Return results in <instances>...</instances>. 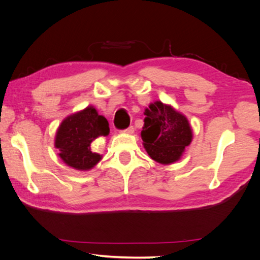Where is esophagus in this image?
Instances as JSON below:
<instances>
[{"label":"esophagus","instance_id":"34e87169","mask_svg":"<svg viewBox=\"0 0 260 260\" xmlns=\"http://www.w3.org/2000/svg\"><path fill=\"white\" fill-rule=\"evenodd\" d=\"M123 132H124V133H127V134H133L134 133V126L127 127V128H125Z\"/></svg>","mask_w":260,"mask_h":260}]
</instances>
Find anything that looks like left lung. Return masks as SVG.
<instances>
[{
    "label": "left lung",
    "instance_id": "8db88e82",
    "mask_svg": "<svg viewBox=\"0 0 260 260\" xmlns=\"http://www.w3.org/2000/svg\"><path fill=\"white\" fill-rule=\"evenodd\" d=\"M144 114L141 136L148 155L162 164L178 161L192 141V131L185 116L161 102L151 104Z\"/></svg>",
    "mask_w": 260,
    "mask_h": 260
}]
</instances>
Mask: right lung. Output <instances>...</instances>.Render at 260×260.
<instances>
[{"label": "right lung", "instance_id": "obj_1", "mask_svg": "<svg viewBox=\"0 0 260 260\" xmlns=\"http://www.w3.org/2000/svg\"><path fill=\"white\" fill-rule=\"evenodd\" d=\"M109 134V124L104 116L89 106L68 116L59 126L56 147L62 161L76 170L86 171L101 161L102 156L90 150L91 142L99 136Z\"/></svg>", "mask_w": 260, "mask_h": 260}]
</instances>
